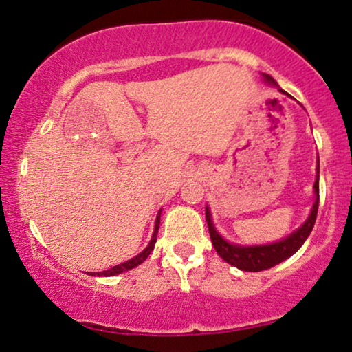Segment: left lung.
Segmentation results:
<instances>
[{"mask_svg":"<svg viewBox=\"0 0 352 352\" xmlns=\"http://www.w3.org/2000/svg\"><path fill=\"white\" fill-rule=\"evenodd\" d=\"M263 78L266 83L278 86L277 81L272 78L271 75L263 74ZM278 91L283 94H287L285 91L278 88ZM314 205H312L311 213L307 216V219L302 223L300 228L288 235V237L278 240V242L272 243H264V245H237L230 243L226 240L223 235L218 232V229L214 228L213 219H211V211L210 206H205V214H206V223H208V230L211 242L216 253L224 259L226 263L232 264L234 267L240 269L245 272H259L266 271L269 267H274L276 264L285 261L295 254L298 250L302 247V243L306 242V239L309 237L312 228L316 224L317 218V208H319V157H317V177L314 182Z\"/></svg>","mask_w":352,"mask_h":352,"instance_id":"8db88e82","label":"left lung"}]
</instances>
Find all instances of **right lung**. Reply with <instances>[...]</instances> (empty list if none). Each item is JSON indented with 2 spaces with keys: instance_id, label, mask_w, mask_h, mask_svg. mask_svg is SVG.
<instances>
[{
  "instance_id": "right-lung-1",
  "label": "right lung",
  "mask_w": 352,
  "mask_h": 352,
  "mask_svg": "<svg viewBox=\"0 0 352 352\" xmlns=\"http://www.w3.org/2000/svg\"><path fill=\"white\" fill-rule=\"evenodd\" d=\"M160 214H162V210L158 211V214H157V219H155V229H153V234H152L151 242H148L147 247L144 248L141 253L136 254V256L131 258V259H128V261H124V263H122V264H117V266H113V267L107 269V271H102V272H89V276H93V277H112V276H118V274L126 272V271H129V269L136 267V266H139V264H141V263L146 261L148 254L152 253L153 247H155V242H157V234H158V228H160Z\"/></svg>"
}]
</instances>
